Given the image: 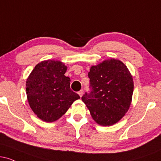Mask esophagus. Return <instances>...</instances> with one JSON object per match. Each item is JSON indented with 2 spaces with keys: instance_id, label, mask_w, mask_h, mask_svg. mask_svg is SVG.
I'll list each match as a JSON object with an SVG mask.
<instances>
[{
  "instance_id": "esophagus-1",
  "label": "esophagus",
  "mask_w": 161,
  "mask_h": 161,
  "mask_svg": "<svg viewBox=\"0 0 161 161\" xmlns=\"http://www.w3.org/2000/svg\"><path fill=\"white\" fill-rule=\"evenodd\" d=\"M79 95L80 96V97H82V96L83 95V90H80V91L79 92Z\"/></svg>"
}]
</instances>
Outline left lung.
Listing matches in <instances>:
<instances>
[{"mask_svg": "<svg viewBox=\"0 0 161 161\" xmlns=\"http://www.w3.org/2000/svg\"><path fill=\"white\" fill-rule=\"evenodd\" d=\"M92 91L82 97L97 124L110 126L118 123L132 103V75L121 60L111 58L92 66L88 73Z\"/></svg>", "mask_w": 161, "mask_h": 161, "instance_id": "8db88e82", "label": "left lung"}]
</instances>
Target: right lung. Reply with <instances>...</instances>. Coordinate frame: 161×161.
Masks as SVG:
<instances>
[{"label": "right lung", "mask_w": 161, "mask_h": 161, "mask_svg": "<svg viewBox=\"0 0 161 161\" xmlns=\"http://www.w3.org/2000/svg\"><path fill=\"white\" fill-rule=\"evenodd\" d=\"M66 69L60 60H44L35 66L26 79L28 102L42 121L57 120L80 98L70 89V79L64 75Z\"/></svg>", "instance_id": "right-lung-1"}]
</instances>
